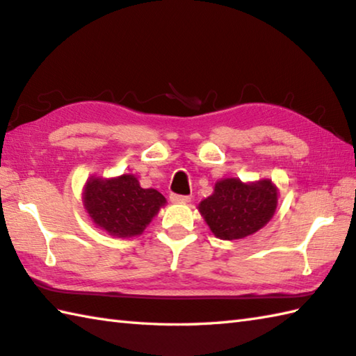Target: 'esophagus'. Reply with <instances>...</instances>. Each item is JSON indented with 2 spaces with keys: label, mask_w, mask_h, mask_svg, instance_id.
<instances>
[{
  "label": "esophagus",
  "mask_w": 356,
  "mask_h": 356,
  "mask_svg": "<svg viewBox=\"0 0 356 356\" xmlns=\"http://www.w3.org/2000/svg\"><path fill=\"white\" fill-rule=\"evenodd\" d=\"M170 199H171V202H174V204H186V202H190V200H191L190 196H180V195H171Z\"/></svg>",
  "instance_id": "1"
}]
</instances>
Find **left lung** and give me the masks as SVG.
<instances>
[{
  "mask_svg": "<svg viewBox=\"0 0 356 356\" xmlns=\"http://www.w3.org/2000/svg\"><path fill=\"white\" fill-rule=\"evenodd\" d=\"M279 188L270 179L243 182L236 177L221 179L197 210L219 240H241L263 229L274 216Z\"/></svg>",
  "mask_w": 356,
  "mask_h": 356,
  "instance_id": "obj_1",
  "label": "left lung"
}]
</instances>
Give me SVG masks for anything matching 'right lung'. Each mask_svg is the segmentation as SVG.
Masks as SVG:
<instances>
[{"label":"right lung","instance_id":"obj_1","mask_svg":"<svg viewBox=\"0 0 356 356\" xmlns=\"http://www.w3.org/2000/svg\"><path fill=\"white\" fill-rule=\"evenodd\" d=\"M82 204L98 229L116 238L143 234L152 218L166 204L154 188H141L131 172L118 177H90L82 191Z\"/></svg>","mask_w":356,"mask_h":356}]
</instances>
